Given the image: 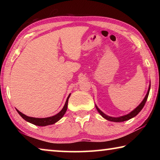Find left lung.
I'll return each instance as SVG.
<instances>
[{"label": "left lung", "instance_id": "left-lung-1", "mask_svg": "<svg viewBox=\"0 0 160 160\" xmlns=\"http://www.w3.org/2000/svg\"><path fill=\"white\" fill-rule=\"evenodd\" d=\"M150 85L149 86V89H148V93L146 94V96L145 97L144 99L142 100V102L140 103V105L137 108H135V109L131 112L130 113L125 116H120V117H118V118H114V117H111V116H108L106 114H104V113H103L102 111H100L99 109V108L96 106V109L98 111V112L101 114L102 116H103L104 118H106L107 120L108 121H113V122H123V121H125L127 120H129V119L132 118V117H134V116H136L138 113L140 111L142 110V109L143 108V107L145 106V102L147 101L148 99V97L149 95V92H150Z\"/></svg>", "mask_w": 160, "mask_h": 160}]
</instances>
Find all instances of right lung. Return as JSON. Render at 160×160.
Segmentation results:
<instances>
[{
    "label": "right lung",
    "mask_w": 160,
    "mask_h": 160,
    "mask_svg": "<svg viewBox=\"0 0 160 160\" xmlns=\"http://www.w3.org/2000/svg\"><path fill=\"white\" fill-rule=\"evenodd\" d=\"M70 94H69V96L68 97V98L66 99V104H65L64 107L60 112L58 113L57 114L53 116H51V117H47V118H33V117H29V116H28L24 114V113H21L20 112H19L18 109L17 112H18L19 114H20L22 118L25 119V121H28V122L31 123L34 125L36 126H48V125H51V124L55 123L56 122H57L58 121L60 120V119L63 117V115L65 114V113L67 111V108H68V99L70 97Z\"/></svg>",
    "instance_id": "right-lung-1"
}]
</instances>
